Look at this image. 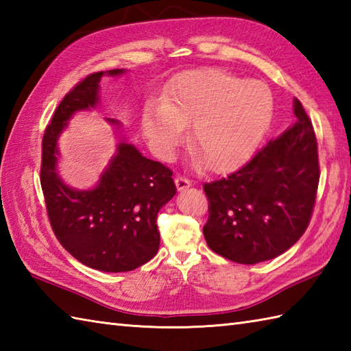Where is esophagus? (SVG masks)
<instances>
[{"label":"esophagus","instance_id":"34e87169","mask_svg":"<svg viewBox=\"0 0 351 351\" xmlns=\"http://www.w3.org/2000/svg\"><path fill=\"white\" fill-rule=\"evenodd\" d=\"M175 184H176V189L178 191H184L191 187V182L187 180V178L184 176H176L175 178Z\"/></svg>","mask_w":351,"mask_h":351}]
</instances>
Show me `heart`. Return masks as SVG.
Instances as JSON below:
<instances>
[{
    "label": "heart",
    "mask_w": 351,
    "mask_h": 351,
    "mask_svg": "<svg viewBox=\"0 0 351 351\" xmlns=\"http://www.w3.org/2000/svg\"><path fill=\"white\" fill-rule=\"evenodd\" d=\"M273 93L261 81H245L225 69L184 73L162 101L147 104L141 128L154 152L170 158L193 123L190 146L208 171H228L255 151L270 126Z\"/></svg>",
    "instance_id": "heart-1"
}]
</instances>
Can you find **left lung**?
<instances>
[{"label":"left lung","mask_w":351,"mask_h":351,"mask_svg":"<svg viewBox=\"0 0 351 351\" xmlns=\"http://www.w3.org/2000/svg\"><path fill=\"white\" fill-rule=\"evenodd\" d=\"M295 123L270 140L229 176L205 182L210 200L206 244L238 264H258L287 252L306 230L319 181L311 119L294 99Z\"/></svg>","instance_id":"obj_1"}]
</instances>
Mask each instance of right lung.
<instances>
[{"instance_id":"right-lung-1","label":"right lung","mask_w":351,"mask_h":351,"mask_svg":"<svg viewBox=\"0 0 351 351\" xmlns=\"http://www.w3.org/2000/svg\"><path fill=\"white\" fill-rule=\"evenodd\" d=\"M123 69L95 72L72 88L58 104L42 140L40 184L51 228L71 255L95 270L121 273L151 261L160 247L156 214L175 196L171 170L119 141L117 151L96 187L75 190L57 173V140L73 113L99 102L104 75ZM107 122L119 128L114 119Z\"/></svg>"}]
</instances>
